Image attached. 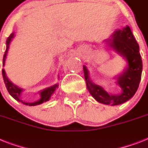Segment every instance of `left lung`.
Listing matches in <instances>:
<instances>
[{
    "mask_svg": "<svg viewBox=\"0 0 148 148\" xmlns=\"http://www.w3.org/2000/svg\"><path fill=\"white\" fill-rule=\"evenodd\" d=\"M108 42L110 47L127 60V67L117 80V83L122 89L121 94L110 95L101 86L93 83L85 66L83 67L84 74L87 88L95 99L104 104L118 105L131 99L138 90L141 79L142 60L139 52V45L128 26L123 30L115 31Z\"/></svg>",
    "mask_w": 148,
    "mask_h": 148,
    "instance_id": "obj_1",
    "label": "left lung"
}]
</instances>
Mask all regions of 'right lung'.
I'll use <instances>...</instances> for the list:
<instances>
[{"instance_id":"obj_1","label":"right lung","mask_w":148,"mask_h":148,"mask_svg":"<svg viewBox=\"0 0 148 148\" xmlns=\"http://www.w3.org/2000/svg\"><path fill=\"white\" fill-rule=\"evenodd\" d=\"M14 38V34H11L9 37L7 39V41H6V44H7V48H6V51L4 52V54H3V64L4 65V63H5L6 60V56H7V53H8V50L9 48V44H10L11 39ZM2 75H3V81H4V84H5L6 88H7V90L9 92L11 96H12L15 100H17L18 101H21L24 104L29 106H35L38 105V104H40V103H44V102H46V101H49L50 99L51 98V97L53 96V93L57 90V88H58V84H56V85H53L51 88H47L46 89H45L42 91H40V99L39 101H36V102H34V103H25V102H23L22 100H21V93L22 91L21 88H18L14 84H13L9 79L8 78V77L6 76L5 71L4 70H2Z\"/></svg>"}]
</instances>
